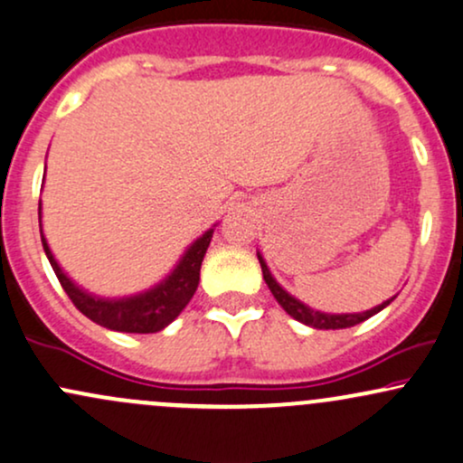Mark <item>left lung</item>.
Here are the masks:
<instances>
[{"instance_id": "8db88e82", "label": "left lung", "mask_w": 463, "mask_h": 463, "mask_svg": "<svg viewBox=\"0 0 463 463\" xmlns=\"http://www.w3.org/2000/svg\"><path fill=\"white\" fill-rule=\"evenodd\" d=\"M257 257H259V263H261L265 283H268L269 291H272V294H274L276 302H279V305L283 307V309L289 313V316L294 317V320L307 324V326H311V328H320V331H335V328H350V326H354V324L365 322V320H368V317L376 316V313H379V311H383L385 307L396 298V296H394V298L381 302V305L372 307L370 311H364V313H324V311H316V309H311V307H307L305 302H300L298 298H294V296H291L289 291H285L283 287L276 283V279L272 276V272H269L268 263H265V259L261 257V252H257Z\"/></svg>"}]
</instances>
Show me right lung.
Listing matches in <instances>:
<instances>
[{
  "instance_id": "obj_1",
  "label": "right lung",
  "mask_w": 463,
  "mask_h": 463,
  "mask_svg": "<svg viewBox=\"0 0 463 463\" xmlns=\"http://www.w3.org/2000/svg\"><path fill=\"white\" fill-rule=\"evenodd\" d=\"M41 200H39V228H41V241L43 250L50 259L52 269L61 280L62 289L71 298L78 311H82L89 320H93L99 326L110 328V331L121 333H158L163 331L167 324H172L180 316V311L189 305L194 298L195 289L200 283V265L204 259L206 248H209L211 237H213L215 228H209L204 235L195 239L191 246L184 250L176 268L172 269L161 283H156L150 289L141 291V294L124 296V298H102V296L89 294L87 289L73 283L65 274L52 254L50 243L43 235V224H41Z\"/></svg>"
}]
</instances>
